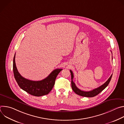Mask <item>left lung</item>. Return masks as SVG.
<instances>
[{
  "mask_svg": "<svg viewBox=\"0 0 124 124\" xmlns=\"http://www.w3.org/2000/svg\"><path fill=\"white\" fill-rule=\"evenodd\" d=\"M70 74H71V80H72L71 84H72V88L73 90L77 94H78L79 96L85 97H95V96H97V95H98L100 93H101L102 90H103L105 88L108 86V85L110 81V80H111L112 76V75H111V76L110 77V78H108V79L107 81H106L103 84H102L101 86L96 88V89H94L90 91H82V90H80L76 86L75 83L74 82V81L73 80V79L74 78V75H73V73L71 70H70Z\"/></svg>",
  "mask_w": 124,
  "mask_h": 124,
  "instance_id": "obj_1",
  "label": "left lung"
}]
</instances>
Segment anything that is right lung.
Returning <instances> with one entry per match:
<instances>
[{
  "instance_id": "1",
  "label": "right lung",
  "mask_w": 124,
  "mask_h": 124,
  "mask_svg": "<svg viewBox=\"0 0 124 124\" xmlns=\"http://www.w3.org/2000/svg\"><path fill=\"white\" fill-rule=\"evenodd\" d=\"M15 54L13 59V72L15 78L21 89L29 94L40 97L48 94L54 86L55 79L58 74L62 70L57 69L49 74L46 78L40 81H33L25 78L19 73L15 63Z\"/></svg>"
}]
</instances>
